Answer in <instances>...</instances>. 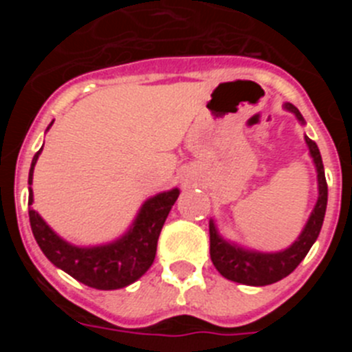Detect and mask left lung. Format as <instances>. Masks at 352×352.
I'll return each instance as SVG.
<instances>
[{
  "label": "left lung",
  "mask_w": 352,
  "mask_h": 352,
  "mask_svg": "<svg viewBox=\"0 0 352 352\" xmlns=\"http://www.w3.org/2000/svg\"><path fill=\"white\" fill-rule=\"evenodd\" d=\"M285 109L296 114L298 120L303 121V116L294 105L285 104ZM305 141L309 144L310 155L316 162L317 179H319V199H317L316 208H314L303 232L287 250L276 252V254L241 250V248L223 241L219 232H217V229H214V223L210 222L211 261H213L214 268L220 272V275L229 278V280L245 285H270L282 280L289 273L298 268V264L309 254L310 247H312L319 232H321L322 220H324L326 213V203H328V185H326L324 166H322L321 153H319V148H317L316 142L309 138H305Z\"/></svg>",
  "instance_id": "left-lung-1"
}]
</instances>
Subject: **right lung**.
Segmentation results:
<instances>
[{
    "mask_svg": "<svg viewBox=\"0 0 352 352\" xmlns=\"http://www.w3.org/2000/svg\"><path fill=\"white\" fill-rule=\"evenodd\" d=\"M40 151H36L31 162L30 178H28L30 185L33 182V167ZM178 195L179 190L174 188L149 199L142 206L129 234L104 247L79 248L67 243L51 231V227L40 219L35 210H30V226L40 250L54 266L88 287L102 289V291L121 289L141 278L153 264L158 236ZM28 204H33L31 188Z\"/></svg>",
    "mask_w": 352,
    "mask_h": 352,
    "instance_id": "right-lung-1",
    "label": "right lung"
}]
</instances>
